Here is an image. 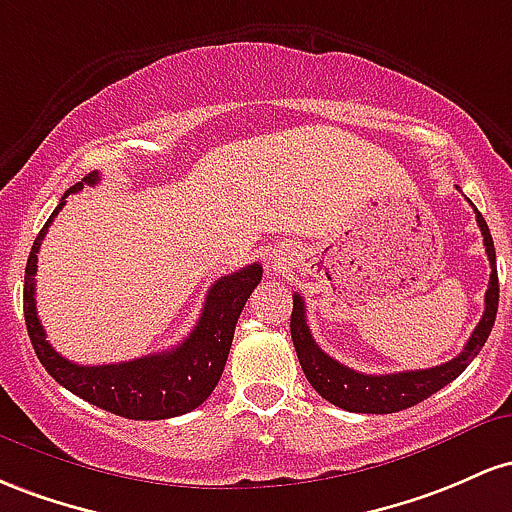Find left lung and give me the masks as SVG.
Wrapping results in <instances>:
<instances>
[{
    "mask_svg": "<svg viewBox=\"0 0 512 512\" xmlns=\"http://www.w3.org/2000/svg\"><path fill=\"white\" fill-rule=\"evenodd\" d=\"M459 188V186H457ZM476 222H479L481 234H484V246L491 263V280H488L486 290V307L484 317L472 336H469L467 346L457 358L447 360V363L428 367V370H409V372H389V375H363L358 370L341 365L326 355L317 343H314L312 331L307 326V312H304V300L300 295H292V317H290V333L292 343H295L297 358L307 375L309 384L331 401L338 409H346L353 413H396L404 411L409 406H416L418 401L428 399L430 394L440 392L445 384H450L455 377L467 370V365L479 355L484 348L488 333L493 329L498 312V271H496V249H493L491 232H488L486 220L481 212L474 208Z\"/></svg>",
    "mask_w": 512,
    "mask_h": 512,
    "instance_id": "left-lung-1",
    "label": "left lung"
}]
</instances>
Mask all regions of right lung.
I'll return each instance as SVG.
<instances>
[{
  "label": "right lung",
  "instance_id": "right-lung-1",
  "mask_svg": "<svg viewBox=\"0 0 512 512\" xmlns=\"http://www.w3.org/2000/svg\"><path fill=\"white\" fill-rule=\"evenodd\" d=\"M99 179L101 176L94 171L86 179L74 183L70 191L62 195L60 205L33 241L24 278V317L28 336H31L38 360L55 377V382L70 389L72 394L82 396L89 404L116 413V416L132 418V421H162V418L183 416V413L198 409L220 382L229 348H232L234 326H237L241 309L254 287L261 283L263 268L258 263H251L237 273L215 280L205 297L198 324L188 333L186 341H181L176 348L118 365L91 367L62 358L45 341V329L36 312L38 249L40 241L48 234L50 222L67 203V195L82 191L84 186H94Z\"/></svg>",
  "mask_w": 512,
  "mask_h": 512
}]
</instances>
